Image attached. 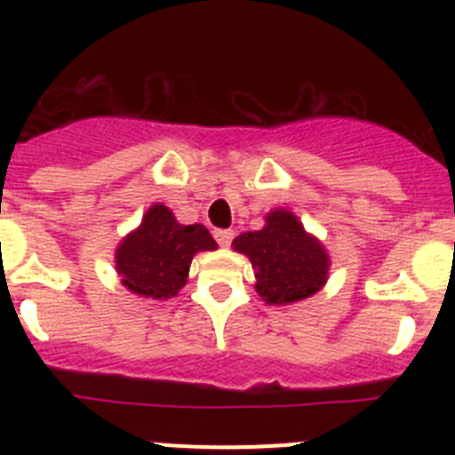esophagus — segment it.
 Here are the masks:
<instances>
[{"instance_id": "34e87169", "label": "esophagus", "mask_w": 455, "mask_h": 455, "mask_svg": "<svg viewBox=\"0 0 455 455\" xmlns=\"http://www.w3.org/2000/svg\"><path fill=\"white\" fill-rule=\"evenodd\" d=\"M214 236H216V241H219L220 246L228 248L232 243V239H235V232H232V230H216Z\"/></svg>"}]
</instances>
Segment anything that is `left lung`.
I'll return each instance as SVG.
<instances>
[{
    "label": "left lung",
    "mask_w": 455,
    "mask_h": 455,
    "mask_svg": "<svg viewBox=\"0 0 455 455\" xmlns=\"http://www.w3.org/2000/svg\"><path fill=\"white\" fill-rule=\"evenodd\" d=\"M235 251L251 257L257 293L268 305L303 300L319 291L328 275V255L291 212L277 209L257 232H243L232 241Z\"/></svg>",
    "instance_id": "1"
}]
</instances>
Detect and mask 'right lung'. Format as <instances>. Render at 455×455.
Here are the masks:
<instances>
[{"label": "right lung", "mask_w": 455, "mask_h": 455, "mask_svg": "<svg viewBox=\"0 0 455 455\" xmlns=\"http://www.w3.org/2000/svg\"><path fill=\"white\" fill-rule=\"evenodd\" d=\"M214 248V236L204 225H180L171 209L155 204L139 230L120 243L116 268L130 291L166 300L187 283L193 255Z\"/></svg>", "instance_id": "add662e5"}]
</instances>
